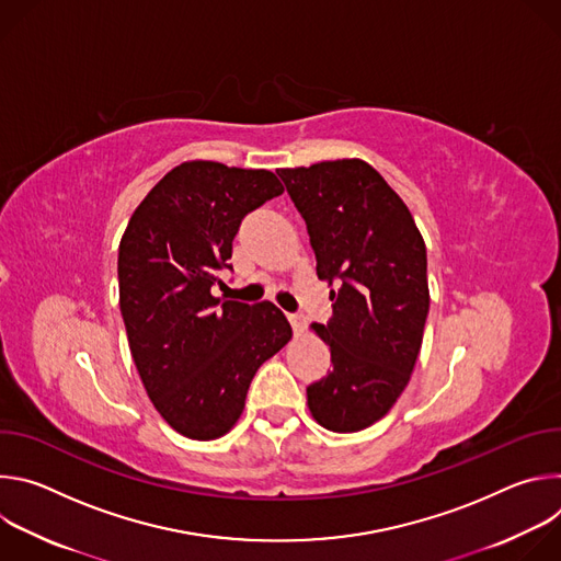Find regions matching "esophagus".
Returning a JSON list of instances; mask_svg holds the SVG:
<instances>
[{
  "instance_id": "34e87169",
  "label": "esophagus",
  "mask_w": 561,
  "mask_h": 561,
  "mask_svg": "<svg viewBox=\"0 0 561 561\" xmlns=\"http://www.w3.org/2000/svg\"><path fill=\"white\" fill-rule=\"evenodd\" d=\"M288 322L293 327V333L295 335H301L304 329H306V319L301 314H288Z\"/></svg>"
}]
</instances>
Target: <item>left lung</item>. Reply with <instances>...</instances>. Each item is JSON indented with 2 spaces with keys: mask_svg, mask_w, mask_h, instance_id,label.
Listing matches in <instances>:
<instances>
[{
  "mask_svg": "<svg viewBox=\"0 0 561 561\" xmlns=\"http://www.w3.org/2000/svg\"><path fill=\"white\" fill-rule=\"evenodd\" d=\"M331 286V322L310 329L333 370L306 388L308 411L333 433L379 422L415 368L431 306L426 244L409 210L364 159L279 169Z\"/></svg>",
  "mask_w": 561,
  "mask_h": 561,
  "instance_id": "left-lung-1",
  "label": "left lung"
}]
</instances>
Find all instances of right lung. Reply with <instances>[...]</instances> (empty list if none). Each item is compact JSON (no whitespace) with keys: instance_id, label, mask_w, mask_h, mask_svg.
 Segmentation results:
<instances>
[{"instance_id":"1","label":"right lung","mask_w":561,"mask_h":561,"mask_svg":"<svg viewBox=\"0 0 561 561\" xmlns=\"http://www.w3.org/2000/svg\"><path fill=\"white\" fill-rule=\"evenodd\" d=\"M284 193L275 173L184 162L135 208L119 242V308L152 407L188 439L242 417L257 368L293 337L271 301L215 297L244 215Z\"/></svg>"}]
</instances>
